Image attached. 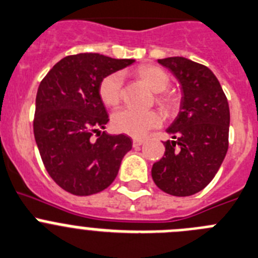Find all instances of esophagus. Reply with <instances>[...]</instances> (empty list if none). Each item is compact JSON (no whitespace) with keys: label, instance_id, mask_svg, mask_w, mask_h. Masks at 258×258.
I'll list each match as a JSON object with an SVG mask.
<instances>
[{"label":"esophagus","instance_id":"obj_1","mask_svg":"<svg viewBox=\"0 0 258 258\" xmlns=\"http://www.w3.org/2000/svg\"><path fill=\"white\" fill-rule=\"evenodd\" d=\"M144 143H145V141H144L143 139H134V140H132V145H134V148H138V146L143 145Z\"/></svg>","mask_w":258,"mask_h":258}]
</instances>
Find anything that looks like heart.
I'll use <instances>...</instances> for the list:
<instances>
[{
  "mask_svg": "<svg viewBox=\"0 0 258 258\" xmlns=\"http://www.w3.org/2000/svg\"><path fill=\"white\" fill-rule=\"evenodd\" d=\"M138 76L154 92L166 90L169 85L168 74L163 69L154 66H143L138 69ZM123 91V74L113 72L101 80L99 85V95L106 106H115L122 100ZM158 103L164 108H172L175 99L171 95L162 94L158 96ZM163 122L161 113L155 110H138L134 108H123L113 114L112 127L115 132L128 135L132 138H143L150 130L157 128Z\"/></svg>",
  "mask_w": 258,
  "mask_h": 258,
  "instance_id": "b5f03b06",
  "label": "heart"
}]
</instances>
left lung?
I'll return each instance as SVG.
<instances>
[{
	"label": "left lung",
	"instance_id": "left-lung-1",
	"mask_svg": "<svg viewBox=\"0 0 258 258\" xmlns=\"http://www.w3.org/2000/svg\"><path fill=\"white\" fill-rule=\"evenodd\" d=\"M181 85L180 112L167 134L166 152L152 177L167 194L189 197L210 184L229 148L230 110L222 87L207 67L186 57L158 60Z\"/></svg>",
	"mask_w": 258,
	"mask_h": 258
}]
</instances>
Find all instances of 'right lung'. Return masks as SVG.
<instances>
[{"mask_svg": "<svg viewBox=\"0 0 258 258\" xmlns=\"http://www.w3.org/2000/svg\"><path fill=\"white\" fill-rule=\"evenodd\" d=\"M134 61L92 52L71 55L39 83L34 139L48 175L71 194L91 196L106 189L131 150L128 136L100 131L109 117L99 85L105 76Z\"/></svg>", "mask_w": 258, "mask_h": 258, "instance_id": "add662e5", "label": "right lung"}]
</instances>
